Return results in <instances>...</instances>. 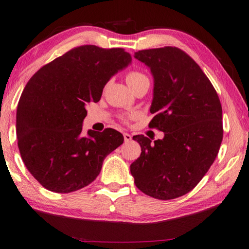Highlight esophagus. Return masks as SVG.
<instances>
[{
	"label": "esophagus",
	"instance_id": "esophagus-1",
	"mask_svg": "<svg viewBox=\"0 0 249 249\" xmlns=\"http://www.w3.org/2000/svg\"><path fill=\"white\" fill-rule=\"evenodd\" d=\"M124 139L125 143H128V142H130L132 140V136L129 133H124Z\"/></svg>",
	"mask_w": 249,
	"mask_h": 249
}]
</instances>
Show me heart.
<instances>
[{
  "mask_svg": "<svg viewBox=\"0 0 249 249\" xmlns=\"http://www.w3.org/2000/svg\"><path fill=\"white\" fill-rule=\"evenodd\" d=\"M143 78H147L144 74H142L140 72H131L126 76V82L131 86L132 84H134L135 82H138V80Z\"/></svg>",
  "mask_w": 249,
  "mask_h": 249,
  "instance_id": "1",
  "label": "heart"
}]
</instances>
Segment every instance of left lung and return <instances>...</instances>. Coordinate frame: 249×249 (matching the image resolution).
Returning <instances> with one entry per match:
<instances>
[{
  "mask_svg": "<svg viewBox=\"0 0 249 249\" xmlns=\"http://www.w3.org/2000/svg\"><path fill=\"white\" fill-rule=\"evenodd\" d=\"M134 58L154 76L149 128L164 138L151 144L144 135L133 136L142 153L131 174L145 195L175 199L194 189L216 159L224 135L220 101L201 68L179 48L140 50Z\"/></svg>",
  "mask_w": 249,
  "mask_h": 249,
  "instance_id": "left-lung-1",
  "label": "left lung"
}]
</instances>
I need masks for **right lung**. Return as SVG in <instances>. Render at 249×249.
<instances>
[{"instance_id":"1","label":"right lung","mask_w":249,"mask_h":249,"mask_svg":"<svg viewBox=\"0 0 249 249\" xmlns=\"http://www.w3.org/2000/svg\"><path fill=\"white\" fill-rule=\"evenodd\" d=\"M131 61L123 48L84 45L44 65L25 85L16 116L18 148L44 188L69 194L88 186L124 143L114 129L82 131L86 105L99 102L106 83Z\"/></svg>"}]
</instances>
